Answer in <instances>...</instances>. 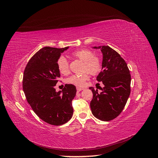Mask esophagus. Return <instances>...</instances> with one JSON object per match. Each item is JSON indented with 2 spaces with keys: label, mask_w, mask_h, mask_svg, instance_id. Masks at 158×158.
I'll return each instance as SVG.
<instances>
[{
  "label": "esophagus",
  "mask_w": 158,
  "mask_h": 158,
  "mask_svg": "<svg viewBox=\"0 0 158 158\" xmlns=\"http://www.w3.org/2000/svg\"><path fill=\"white\" fill-rule=\"evenodd\" d=\"M84 88L83 87H77V92H80L81 91H82V90H83Z\"/></svg>",
  "instance_id": "34e87169"
}]
</instances>
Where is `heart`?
Instances as JSON below:
<instances>
[{
    "label": "heart",
    "instance_id": "obj_1",
    "mask_svg": "<svg viewBox=\"0 0 158 158\" xmlns=\"http://www.w3.org/2000/svg\"><path fill=\"white\" fill-rule=\"evenodd\" d=\"M73 56L83 61V70L88 71L90 74L95 75L101 70V61L97 56H94L93 52L87 49H80L73 52ZM57 68L61 74L69 73V64L64 56H61L57 62ZM89 79L88 73L81 75H73L67 79V83L81 87L84 85L85 81Z\"/></svg>",
    "mask_w": 158,
    "mask_h": 158
}]
</instances>
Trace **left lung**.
Returning <instances> with one entry per match:
<instances>
[{
	"instance_id": "8db88e82",
	"label": "left lung",
	"mask_w": 158,
	"mask_h": 158,
	"mask_svg": "<svg viewBox=\"0 0 158 158\" xmlns=\"http://www.w3.org/2000/svg\"><path fill=\"white\" fill-rule=\"evenodd\" d=\"M100 49L102 54V71L97 77L105 85L98 94L89 87L93 94L90 106L92 114L102 121L116 118L123 111L130 94L131 76L127 63L113 49L108 46L93 47Z\"/></svg>"
}]
</instances>
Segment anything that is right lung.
Listing matches in <instances>:
<instances>
[{
	"instance_id": "add662e5",
	"label": "right lung",
	"mask_w": 158,
	"mask_h": 158,
	"mask_svg": "<svg viewBox=\"0 0 158 158\" xmlns=\"http://www.w3.org/2000/svg\"><path fill=\"white\" fill-rule=\"evenodd\" d=\"M68 48H42L30 60L24 72L22 87L28 104L39 118L54 126L67 123L73 114L75 85L66 84L58 92L54 88L60 77L57 60Z\"/></svg>"
}]
</instances>
